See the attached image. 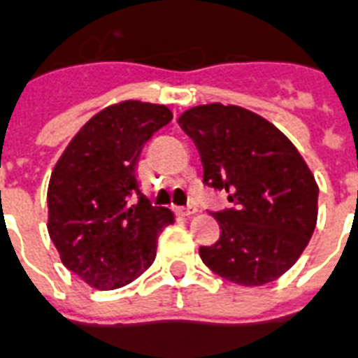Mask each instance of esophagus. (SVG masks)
Segmentation results:
<instances>
[{"label": "esophagus", "mask_w": 358, "mask_h": 358, "mask_svg": "<svg viewBox=\"0 0 358 358\" xmlns=\"http://www.w3.org/2000/svg\"><path fill=\"white\" fill-rule=\"evenodd\" d=\"M177 213L182 215V217H190V215L196 213V206H187V208H177Z\"/></svg>", "instance_id": "esophagus-1"}]
</instances>
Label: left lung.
<instances>
[{
	"label": "left lung",
	"mask_w": 358,
	"mask_h": 358,
	"mask_svg": "<svg viewBox=\"0 0 358 358\" xmlns=\"http://www.w3.org/2000/svg\"><path fill=\"white\" fill-rule=\"evenodd\" d=\"M179 126L200 152L203 185L232 203L213 211L220 238L200 247L203 264L245 287L281 278L317 224L319 187L302 155L271 122L238 106L192 107Z\"/></svg>",
	"instance_id": "left-lung-1"
}]
</instances>
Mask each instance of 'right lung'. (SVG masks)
<instances>
[{"label":"right lung","instance_id":"obj_1","mask_svg":"<svg viewBox=\"0 0 358 358\" xmlns=\"http://www.w3.org/2000/svg\"><path fill=\"white\" fill-rule=\"evenodd\" d=\"M173 118L166 106L136 99L94 115L50 176L48 234L67 270L99 291L138 279L157 257L158 234L173 224L138 181L145 143Z\"/></svg>","mask_w":358,"mask_h":358}]
</instances>
